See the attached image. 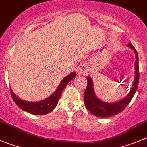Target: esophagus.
Wrapping results in <instances>:
<instances>
[{"instance_id":"esophagus-1","label":"esophagus","mask_w":147,"mask_h":147,"mask_svg":"<svg viewBox=\"0 0 147 147\" xmlns=\"http://www.w3.org/2000/svg\"><path fill=\"white\" fill-rule=\"evenodd\" d=\"M87 71V68L84 64H81L78 66V72L79 74H85Z\"/></svg>"}]
</instances>
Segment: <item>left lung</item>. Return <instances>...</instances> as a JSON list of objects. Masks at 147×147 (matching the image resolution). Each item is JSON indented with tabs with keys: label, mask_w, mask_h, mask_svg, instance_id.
I'll return each instance as SVG.
<instances>
[{
	"label": "left lung",
	"mask_w": 147,
	"mask_h": 147,
	"mask_svg": "<svg viewBox=\"0 0 147 147\" xmlns=\"http://www.w3.org/2000/svg\"><path fill=\"white\" fill-rule=\"evenodd\" d=\"M128 46L134 50L136 53L135 61V79H134V84L131 89V92L128 95L121 101L115 103H106L101 100H98L96 97L93 89V83L90 77H87V86L85 89L84 94V104L86 108L91 113L94 115L95 116L100 118H107V117L113 116L122 112L125 107L128 106L130 102L132 100L136 91L139 85V57H138L137 51L131 43H128Z\"/></svg>",
	"instance_id": "left-lung-1"
}]
</instances>
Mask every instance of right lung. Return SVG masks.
Returning <instances> with one entry per match:
<instances>
[{
  "label": "right lung",
  "instance_id": "right-lung-1",
  "mask_svg": "<svg viewBox=\"0 0 147 147\" xmlns=\"http://www.w3.org/2000/svg\"><path fill=\"white\" fill-rule=\"evenodd\" d=\"M76 76L75 73H72L63 79V80L60 84L59 86L58 87L57 90L55 93H53L51 96L47 98L46 100H42L41 102H25L19 99L14 94L13 91L11 89V95L12 99L14 101V102L17 105L18 107H20L22 110L24 111L28 112L29 113H32L33 115H45L47 113H50L56 107L58 104V100L60 99L64 87L68 84L70 81L72 80Z\"/></svg>",
  "mask_w": 147,
  "mask_h": 147
}]
</instances>
